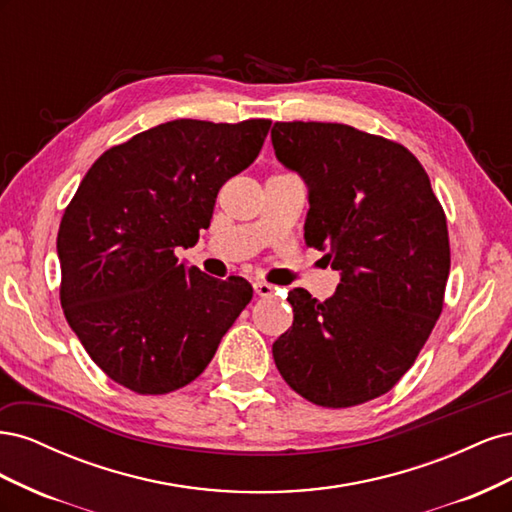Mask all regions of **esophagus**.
Wrapping results in <instances>:
<instances>
[{"instance_id":"1","label":"esophagus","mask_w":512,"mask_h":512,"mask_svg":"<svg viewBox=\"0 0 512 512\" xmlns=\"http://www.w3.org/2000/svg\"><path fill=\"white\" fill-rule=\"evenodd\" d=\"M254 292L258 294V297H271V294L275 292V286L267 284V282H254Z\"/></svg>"}]
</instances>
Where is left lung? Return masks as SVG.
<instances>
[{
  "mask_svg": "<svg viewBox=\"0 0 512 512\" xmlns=\"http://www.w3.org/2000/svg\"><path fill=\"white\" fill-rule=\"evenodd\" d=\"M275 158L305 185V243L327 252V301L288 292L292 327L273 359L292 391L350 408L391 391L440 318L451 269L446 215L412 153L344 123L277 121Z\"/></svg>",
  "mask_w": 512,
  "mask_h": 512,
  "instance_id": "left-lung-1",
  "label": "left lung"
}]
</instances>
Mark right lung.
I'll return each mask as SVG.
<instances>
[{"label":"right lung","instance_id":"1","mask_svg":"<svg viewBox=\"0 0 512 512\" xmlns=\"http://www.w3.org/2000/svg\"><path fill=\"white\" fill-rule=\"evenodd\" d=\"M269 119H175L111 147L61 218V307L104 374L141 395H164L203 374L252 301L175 256L207 228L222 185L250 166Z\"/></svg>","mask_w":512,"mask_h":512}]
</instances>
